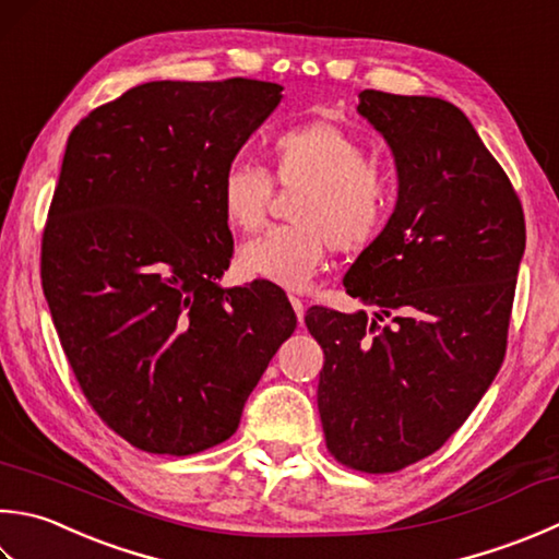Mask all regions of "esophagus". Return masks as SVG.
<instances>
[{
    "instance_id": "1",
    "label": "esophagus",
    "mask_w": 559,
    "mask_h": 559,
    "mask_svg": "<svg viewBox=\"0 0 559 559\" xmlns=\"http://www.w3.org/2000/svg\"><path fill=\"white\" fill-rule=\"evenodd\" d=\"M290 305H293L295 314H298V322L302 324V317H305V302L298 298V295H290Z\"/></svg>"
}]
</instances>
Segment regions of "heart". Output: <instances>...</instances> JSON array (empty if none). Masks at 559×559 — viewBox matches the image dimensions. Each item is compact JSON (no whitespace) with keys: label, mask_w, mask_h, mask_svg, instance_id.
I'll return each mask as SVG.
<instances>
[{"label":"heart","mask_w":559,"mask_h":559,"mask_svg":"<svg viewBox=\"0 0 559 559\" xmlns=\"http://www.w3.org/2000/svg\"><path fill=\"white\" fill-rule=\"evenodd\" d=\"M271 169L237 159L227 164L217 195L227 225L254 233L266 221L273 182L302 189L293 203V225L271 227L237 251L251 278L302 290L336 247L364 251L385 233L397 205L395 171L368 159L356 135L334 123H305L281 130L269 145Z\"/></svg>","instance_id":"1"}]
</instances>
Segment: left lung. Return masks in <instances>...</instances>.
I'll return each instance as SVG.
<instances>
[{
	"instance_id": "left-lung-1",
	"label": "left lung",
	"mask_w": 559,
	"mask_h": 559,
	"mask_svg": "<svg viewBox=\"0 0 559 559\" xmlns=\"http://www.w3.org/2000/svg\"><path fill=\"white\" fill-rule=\"evenodd\" d=\"M358 98L397 167L392 221L344 278L376 314L310 308L305 324L324 352L326 448L385 475L439 451L499 373L526 221L461 108L376 90Z\"/></svg>"
}]
</instances>
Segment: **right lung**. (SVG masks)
I'll return each instance as SVG.
<instances>
[{"instance_id": "add662e5", "label": "right lung", "mask_w": 559, "mask_h": 559, "mask_svg": "<svg viewBox=\"0 0 559 559\" xmlns=\"http://www.w3.org/2000/svg\"><path fill=\"white\" fill-rule=\"evenodd\" d=\"M281 92L245 76L147 82L68 138L43 293L84 397L140 451L227 441L298 324L273 283H217L233 259L217 186Z\"/></svg>"}]
</instances>
